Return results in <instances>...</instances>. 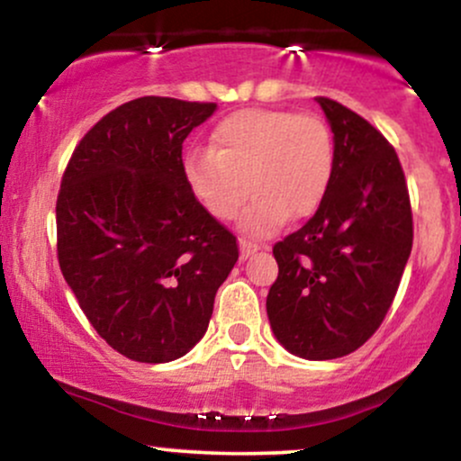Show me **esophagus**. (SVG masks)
I'll list each match as a JSON object with an SVG mask.
<instances>
[{
  "label": "esophagus",
  "mask_w": 461,
  "mask_h": 461,
  "mask_svg": "<svg viewBox=\"0 0 461 461\" xmlns=\"http://www.w3.org/2000/svg\"><path fill=\"white\" fill-rule=\"evenodd\" d=\"M260 245L258 242H251V240H245V238H240V260H247L251 253H256Z\"/></svg>",
  "instance_id": "esophagus-1"
}]
</instances>
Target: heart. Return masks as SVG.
<instances>
[{"instance_id":"obj_1","label":"heart","mask_w":461,"mask_h":461,"mask_svg":"<svg viewBox=\"0 0 461 461\" xmlns=\"http://www.w3.org/2000/svg\"><path fill=\"white\" fill-rule=\"evenodd\" d=\"M184 182L219 221L240 216L242 231L268 236L288 219H305L325 199L333 173V136L319 114L242 110L221 121L210 151L184 158Z\"/></svg>"}]
</instances>
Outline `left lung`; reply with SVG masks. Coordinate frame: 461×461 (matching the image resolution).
I'll return each mask as SVG.
<instances>
[{
	"label": "left lung",
	"mask_w": 461,
	"mask_h": 461,
	"mask_svg": "<svg viewBox=\"0 0 461 461\" xmlns=\"http://www.w3.org/2000/svg\"><path fill=\"white\" fill-rule=\"evenodd\" d=\"M333 131V173L314 216L275 242L273 333L294 356H348L379 330L414 240L410 193L394 147L347 105L316 97Z\"/></svg>",
	"instance_id": "1"
}]
</instances>
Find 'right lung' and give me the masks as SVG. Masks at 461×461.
<instances>
[{
	"label": "right lung",
	"mask_w": 461,
	"mask_h": 461,
	"mask_svg": "<svg viewBox=\"0 0 461 461\" xmlns=\"http://www.w3.org/2000/svg\"><path fill=\"white\" fill-rule=\"evenodd\" d=\"M216 104L140 97L77 142L56 201L58 262L95 331L121 356L177 359L203 338L236 236L184 182L182 145Z\"/></svg>",
	"instance_id": "add662e5"
}]
</instances>
